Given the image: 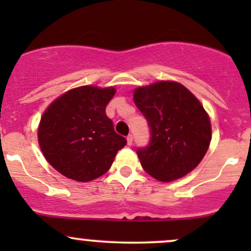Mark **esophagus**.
<instances>
[{
    "mask_svg": "<svg viewBox=\"0 0 251 251\" xmlns=\"http://www.w3.org/2000/svg\"><path fill=\"white\" fill-rule=\"evenodd\" d=\"M126 139H127V145L128 146H131L132 144H133V137H132V134L127 135V138H126Z\"/></svg>",
    "mask_w": 251,
    "mask_h": 251,
    "instance_id": "34e87169",
    "label": "esophagus"
}]
</instances>
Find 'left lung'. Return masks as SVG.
<instances>
[{
    "mask_svg": "<svg viewBox=\"0 0 251 251\" xmlns=\"http://www.w3.org/2000/svg\"><path fill=\"white\" fill-rule=\"evenodd\" d=\"M133 100L151 127V143L137 151L143 169L159 181H172L197 168L211 142V123L185 86L162 80L134 88Z\"/></svg>",
    "mask_w": 251,
    "mask_h": 251,
    "instance_id": "left-lung-1",
    "label": "left lung"
}]
</instances>
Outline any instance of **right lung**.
<instances>
[{"instance_id":"1","label":"right lung","mask_w":251,"mask_h":251,"mask_svg":"<svg viewBox=\"0 0 251 251\" xmlns=\"http://www.w3.org/2000/svg\"><path fill=\"white\" fill-rule=\"evenodd\" d=\"M114 87L86 85L57 97L43 112L37 140L46 160L57 172L91 181L108 171L126 139L116 133L106 116Z\"/></svg>"}]
</instances>
